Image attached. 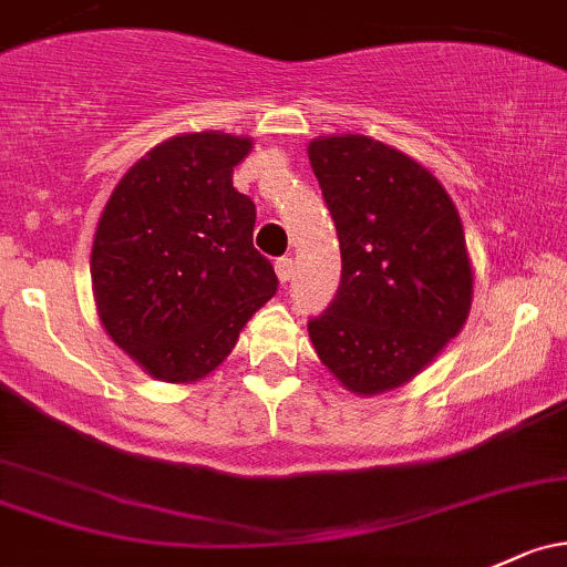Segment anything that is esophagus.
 <instances>
[{
	"label": "esophagus",
	"mask_w": 567,
	"mask_h": 567,
	"mask_svg": "<svg viewBox=\"0 0 567 567\" xmlns=\"http://www.w3.org/2000/svg\"><path fill=\"white\" fill-rule=\"evenodd\" d=\"M291 270H295V261H291L289 257L276 259V276H278V281H281V284L289 281V278H291Z\"/></svg>",
	"instance_id": "34e87169"
}]
</instances>
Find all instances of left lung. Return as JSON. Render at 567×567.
<instances>
[{
    "label": "left lung",
    "instance_id": "obj_1",
    "mask_svg": "<svg viewBox=\"0 0 567 567\" xmlns=\"http://www.w3.org/2000/svg\"><path fill=\"white\" fill-rule=\"evenodd\" d=\"M308 159L343 265L308 334L349 392H389L422 373L471 313L460 213L427 167L373 137H319Z\"/></svg>",
    "mask_w": 567,
    "mask_h": 567
}]
</instances>
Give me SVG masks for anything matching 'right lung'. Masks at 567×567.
I'll return each mask as SVG.
<instances>
[{
    "label": "right lung",
    "mask_w": 567,
    "mask_h": 567,
    "mask_svg": "<svg viewBox=\"0 0 567 567\" xmlns=\"http://www.w3.org/2000/svg\"><path fill=\"white\" fill-rule=\"evenodd\" d=\"M251 137L164 140L113 188L91 248L100 321L145 373L188 383L216 370L276 295L254 248L257 208L233 186Z\"/></svg>",
    "instance_id": "obj_1"
}]
</instances>
